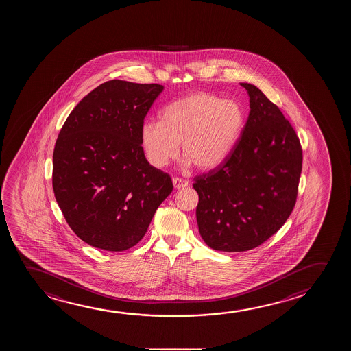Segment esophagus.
Segmentation results:
<instances>
[{
	"label": "esophagus",
	"mask_w": 351,
	"mask_h": 351,
	"mask_svg": "<svg viewBox=\"0 0 351 351\" xmlns=\"http://www.w3.org/2000/svg\"><path fill=\"white\" fill-rule=\"evenodd\" d=\"M173 189H181L189 187V183L187 181H184L182 178H175L173 180Z\"/></svg>",
	"instance_id": "obj_1"
}]
</instances>
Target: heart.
I'll use <instances>...</instances> for the list:
<instances>
[{
	"mask_svg": "<svg viewBox=\"0 0 351 351\" xmlns=\"http://www.w3.org/2000/svg\"><path fill=\"white\" fill-rule=\"evenodd\" d=\"M244 125L241 107L208 93H194L164 107L162 121H145L141 143L148 162L162 168L180 151L184 164L203 171L217 168L232 152Z\"/></svg>",
	"mask_w": 351,
	"mask_h": 351,
	"instance_id": "obj_1",
	"label": "heart"
}]
</instances>
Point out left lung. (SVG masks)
I'll return each mask as SVG.
<instances>
[{
	"instance_id": "left-lung-1",
	"label": "left lung",
	"mask_w": 351,
	"mask_h": 351,
	"mask_svg": "<svg viewBox=\"0 0 351 351\" xmlns=\"http://www.w3.org/2000/svg\"><path fill=\"white\" fill-rule=\"evenodd\" d=\"M247 90V122L232 152L217 168L195 178L197 222L216 251L254 249L276 233L295 208L302 147L279 107L257 86Z\"/></svg>"
}]
</instances>
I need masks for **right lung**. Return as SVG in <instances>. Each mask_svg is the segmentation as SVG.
I'll return each instance as SVG.
<instances>
[{
  "instance_id": "1",
  "label": "right lung",
  "mask_w": 351,
  "mask_h": 351,
  "mask_svg": "<svg viewBox=\"0 0 351 351\" xmlns=\"http://www.w3.org/2000/svg\"><path fill=\"white\" fill-rule=\"evenodd\" d=\"M160 84L112 80L78 102L53 153V189L67 223L97 249L124 251L143 239L173 192L141 145L143 119Z\"/></svg>"
}]
</instances>
